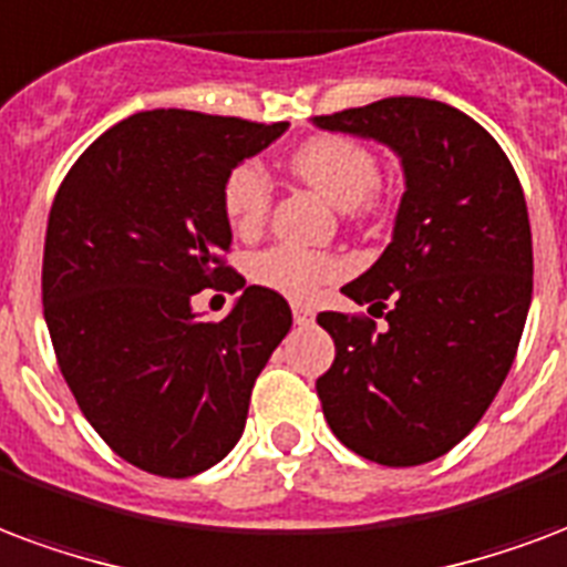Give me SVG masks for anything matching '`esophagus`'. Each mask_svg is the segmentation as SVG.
I'll return each mask as SVG.
<instances>
[{
  "mask_svg": "<svg viewBox=\"0 0 567 567\" xmlns=\"http://www.w3.org/2000/svg\"><path fill=\"white\" fill-rule=\"evenodd\" d=\"M291 312H295V321L297 324H312L316 321V309L312 306H306V303H291Z\"/></svg>",
  "mask_w": 567,
  "mask_h": 567,
  "instance_id": "34e87169",
  "label": "esophagus"
}]
</instances>
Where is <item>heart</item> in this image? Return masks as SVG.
<instances>
[{
	"mask_svg": "<svg viewBox=\"0 0 567 567\" xmlns=\"http://www.w3.org/2000/svg\"><path fill=\"white\" fill-rule=\"evenodd\" d=\"M291 177L316 188L337 209L351 219H372L384 207L381 165L375 150L351 134H312L288 153ZM272 209L270 177L261 165L240 162L230 167L221 183V213L234 234L251 237L267 225ZM251 279L285 297H312L324 285L337 282L346 272V261L330 251L300 249V246H272L251 258Z\"/></svg>",
	"mask_w": 567,
	"mask_h": 567,
	"instance_id": "1",
	"label": "heart"
}]
</instances>
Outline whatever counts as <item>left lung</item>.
Returning a JSON list of instances; mask_svg holds the SVG:
<instances>
[{
    "mask_svg": "<svg viewBox=\"0 0 567 567\" xmlns=\"http://www.w3.org/2000/svg\"><path fill=\"white\" fill-rule=\"evenodd\" d=\"M316 123L384 141L405 167L393 243L342 288L388 324L318 316L337 346L318 400L363 460L430 463L475 430L517 358L532 300L523 186L496 137L444 102L400 95Z\"/></svg>",
    "mask_w": 567,
    "mask_h": 567,
    "instance_id": "left-lung-1",
    "label": "left lung"
}]
</instances>
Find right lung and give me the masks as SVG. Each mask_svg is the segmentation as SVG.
Masks as SVG:
<instances>
[{
    "mask_svg": "<svg viewBox=\"0 0 567 567\" xmlns=\"http://www.w3.org/2000/svg\"><path fill=\"white\" fill-rule=\"evenodd\" d=\"M288 123L144 111L92 141L53 198L41 300L62 375L113 454L158 477L228 456L255 379L291 330L282 295L249 285L225 321L188 300L234 291L221 183Z\"/></svg>",
    "mask_w": 567,
    "mask_h": 567,
    "instance_id": "obj_1",
    "label": "right lung"
}]
</instances>
